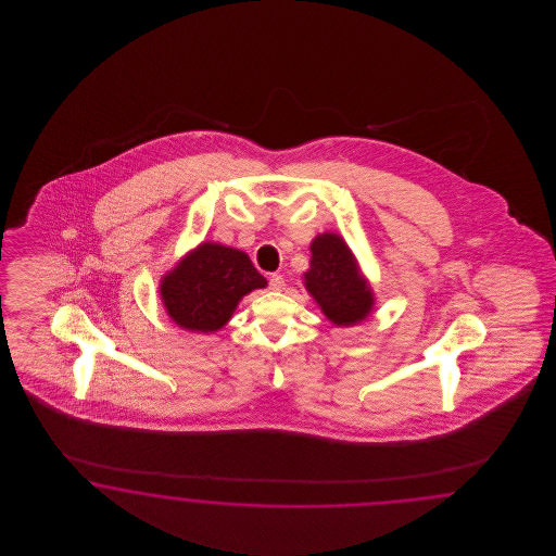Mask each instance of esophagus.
Here are the masks:
<instances>
[{"label":"esophagus","instance_id":"obj_1","mask_svg":"<svg viewBox=\"0 0 556 556\" xmlns=\"http://www.w3.org/2000/svg\"><path fill=\"white\" fill-rule=\"evenodd\" d=\"M269 287L273 291H281L283 287H286V279H283V275H279V273H273L269 277Z\"/></svg>","mask_w":556,"mask_h":556}]
</instances>
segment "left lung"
<instances>
[{"label":"left lung","mask_w":556,"mask_h":556,"mask_svg":"<svg viewBox=\"0 0 556 556\" xmlns=\"http://www.w3.org/2000/svg\"><path fill=\"white\" fill-rule=\"evenodd\" d=\"M309 253L303 286L321 314L338 328L367 320L375 309V293L346 240L337 232H321L312 240Z\"/></svg>","instance_id":"left-lung-1"}]
</instances>
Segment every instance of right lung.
Segmentation results:
<instances>
[{"label": "right lung", "mask_w": 556, "mask_h": 556, "mask_svg": "<svg viewBox=\"0 0 556 556\" xmlns=\"http://www.w3.org/2000/svg\"><path fill=\"white\" fill-rule=\"evenodd\" d=\"M267 279L254 269L249 254L219 242H202L179 258L159 281L168 318L187 332L222 330L238 303Z\"/></svg>", "instance_id": "add662e5"}]
</instances>
